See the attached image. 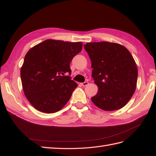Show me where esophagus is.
Masks as SVG:
<instances>
[{"instance_id": "esophagus-1", "label": "esophagus", "mask_w": 156, "mask_h": 156, "mask_svg": "<svg viewBox=\"0 0 156 156\" xmlns=\"http://www.w3.org/2000/svg\"><path fill=\"white\" fill-rule=\"evenodd\" d=\"M88 84V82H84L83 83H81V85L82 87H86V86H87Z\"/></svg>"}]
</instances>
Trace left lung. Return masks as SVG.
<instances>
[{"label":"left lung","mask_w":156,"mask_h":156,"mask_svg":"<svg viewBox=\"0 0 156 156\" xmlns=\"http://www.w3.org/2000/svg\"><path fill=\"white\" fill-rule=\"evenodd\" d=\"M93 68L92 76L98 90L91 98L102 110H118L127 103L136 89L137 68L128 49L116 43H87L84 45Z\"/></svg>","instance_id":"obj_1"}]
</instances>
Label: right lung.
I'll return each mask as SVG.
<instances>
[{
	"label": "right lung",
	"instance_id": "1",
	"mask_svg": "<svg viewBox=\"0 0 156 156\" xmlns=\"http://www.w3.org/2000/svg\"><path fill=\"white\" fill-rule=\"evenodd\" d=\"M82 49V42L47 39L28 51L21 78L25 97L35 108L54 113L68 102L78 84L64 74H71L69 64Z\"/></svg>",
	"mask_w": 156,
	"mask_h": 156
}]
</instances>
